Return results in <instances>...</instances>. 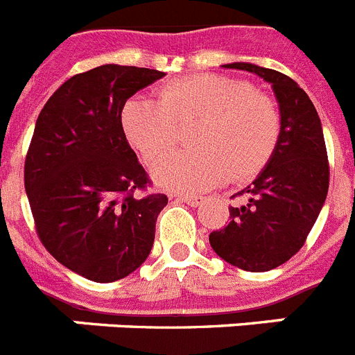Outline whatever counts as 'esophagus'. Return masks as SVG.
Masks as SVG:
<instances>
[{
  "label": "esophagus",
  "instance_id": "34e87169",
  "mask_svg": "<svg viewBox=\"0 0 355 355\" xmlns=\"http://www.w3.org/2000/svg\"><path fill=\"white\" fill-rule=\"evenodd\" d=\"M175 198L180 199V201H184L187 205H190V207H199L202 202V198L201 196H189V193H178Z\"/></svg>",
  "mask_w": 355,
  "mask_h": 355
}]
</instances>
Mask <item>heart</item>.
Segmentation results:
<instances>
[{"label":"heart","instance_id":"b5f03b06","mask_svg":"<svg viewBox=\"0 0 355 355\" xmlns=\"http://www.w3.org/2000/svg\"><path fill=\"white\" fill-rule=\"evenodd\" d=\"M127 140L154 165L174 150L180 127L201 120L190 144L154 168L165 189L202 192L226 178L246 181L269 163L282 136L277 102L239 78L202 73L172 80L157 98L132 96L122 107Z\"/></svg>","mask_w":355,"mask_h":355}]
</instances>
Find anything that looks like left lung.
Masks as SVG:
<instances>
[{
  "label": "left lung",
  "instance_id": "obj_1",
  "mask_svg": "<svg viewBox=\"0 0 355 355\" xmlns=\"http://www.w3.org/2000/svg\"><path fill=\"white\" fill-rule=\"evenodd\" d=\"M224 68L244 69L271 84L282 136L259 178L232 196L244 202L230 207L228 226L210 233V246L244 271H269L302 250L325 202L330 171L322 122L307 93L287 75L250 62Z\"/></svg>",
  "mask_w": 355,
  "mask_h": 355
}]
</instances>
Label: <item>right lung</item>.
Wrapping results in <instances>:
<instances>
[{"label": "right lung", "mask_w": 355, "mask_h": 355, "mask_svg": "<svg viewBox=\"0 0 355 355\" xmlns=\"http://www.w3.org/2000/svg\"><path fill=\"white\" fill-rule=\"evenodd\" d=\"M163 71L104 64L68 78L48 98L25 157L35 232L57 262L107 284L140 268L153 250L165 193H150L122 129L129 96Z\"/></svg>", "instance_id": "add662e5"}]
</instances>
